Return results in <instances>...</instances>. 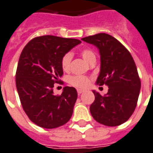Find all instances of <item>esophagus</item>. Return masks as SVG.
I'll list each match as a JSON object with an SVG mask.
<instances>
[{
    "label": "esophagus",
    "instance_id": "34e87169",
    "mask_svg": "<svg viewBox=\"0 0 153 153\" xmlns=\"http://www.w3.org/2000/svg\"><path fill=\"white\" fill-rule=\"evenodd\" d=\"M77 92H78V94H79V95H80L81 94L84 93V90H82V89H77Z\"/></svg>",
    "mask_w": 153,
    "mask_h": 153
}]
</instances>
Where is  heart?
<instances>
[{
    "mask_svg": "<svg viewBox=\"0 0 153 153\" xmlns=\"http://www.w3.org/2000/svg\"><path fill=\"white\" fill-rule=\"evenodd\" d=\"M81 54L84 59L88 62L91 63L94 60H96V55L92 49L89 48H85L82 49ZM72 59V54L71 53H66L61 59V67L64 71H68L70 68V64ZM68 82L71 85L77 88H85L89 85V80L87 77L82 76V75H74V76L69 77Z\"/></svg>",
    "mask_w": 153,
    "mask_h": 153,
    "instance_id": "1",
    "label": "heart"
}]
</instances>
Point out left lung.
Returning <instances> with one entry per match:
<instances>
[{
	"label": "left lung",
	"instance_id": "1",
	"mask_svg": "<svg viewBox=\"0 0 153 153\" xmlns=\"http://www.w3.org/2000/svg\"><path fill=\"white\" fill-rule=\"evenodd\" d=\"M82 40L98 48L100 70L96 83L108 87L105 96L93 90L95 100L89 108L92 116L105 126L121 125L132 115L141 89L132 56L117 39L107 33H97Z\"/></svg>",
	"mask_w": 153,
	"mask_h": 153
}]
</instances>
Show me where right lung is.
<instances>
[{"instance_id": "add662e5", "label": "right lung", "mask_w": 153, "mask_h": 153, "mask_svg": "<svg viewBox=\"0 0 153 153\" xmlns=\"http://www.w3.org/2000/svg\"><path fill=\"white\" fill-rule=\"evenodd\" d=\"M81 43L74 38L38 37L24 47L16 74V89L23 108L38 126L53 129L67 123L76 102V89L65 86L61 95L53 93L64 71L62 57Z\"/></svg>"}]
</instances>
